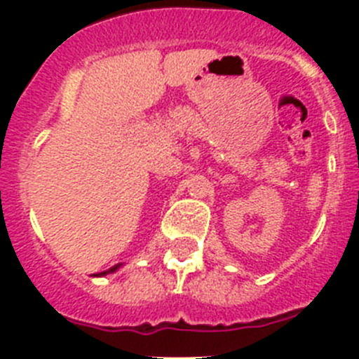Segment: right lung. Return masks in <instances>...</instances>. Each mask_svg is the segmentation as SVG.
<instances>
[{
  "label": "right lung",
  "mask_w": 359,
  "mask_h": 359,
  "mask_svg": "<svg viewBox=\"0 0 359 359\" xmlns=\"http://www.w3.org/2000/svg\"><path fill=\"white\" fill-rule=\"evenodd\" d=\"M120 266H122V264L113 266V268H109V269H107V271H102V273H97V275H95V277H106V275H109V273H115V271L120 268Z\"/></svg>",
  "instance_id": "obj_1"
}]
</instances>
